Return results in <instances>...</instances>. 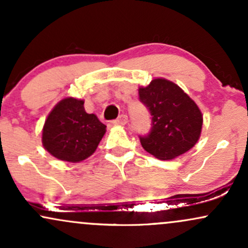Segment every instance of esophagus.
<instances>
[{"label":"esophagus","mask_w":248,"mask_h":248,"mask_svg":"<svg viewBox=\"0 0 248 248\" xmlns=\"http://www.w3.org/2000/svg\"><path fill=\"white\" fill-rule=\"evenodd\" d=\"M127 122H128V116L126 114H121L118 119H116V120L113 121V124H119V126H124V124H126Z\"/></svg>","instance_id":"obj_1"}]
</instances>
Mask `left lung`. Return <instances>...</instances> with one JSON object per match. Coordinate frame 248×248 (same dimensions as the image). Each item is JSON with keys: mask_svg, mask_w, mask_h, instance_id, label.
Returning <instances> with one entry per match:
<instances>
[{"mask_svg": "<svg viewBox=\"0 0 248 248\" xmlns=\"http://www.w3.org/2000/svg\"><path fill=\"white\" fill-rule=\"evenodd\" d=\"M139 98L152 115L149 134L140 136L146 152L160 160H172L197 143L203 115L181 87L167 79H154L139 88Z\"/></svg>", "mask_w": 248, "mask_h": 248, "instance_id": "8db88e82", "label": "left lung"}]
</instances>
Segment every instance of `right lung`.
<instances>
[{
    "mask_svg": "<svg viewBox=\"0 0 248 248\" xmlns=\"http://www.w3.org/2000/svg\"><path fill=\"white\" fill-rule=\"evenodd\" d=\"M105 133L106 126L96 115L86 113L84 100L65 98L47 115L42 142L56 158L76 163L95 152Z\"/></svg>",
    "mask_w": 248,
    "mask_h": 248,
    "instance_id": "1",
    "label": "right lung"
}]
</instances>
